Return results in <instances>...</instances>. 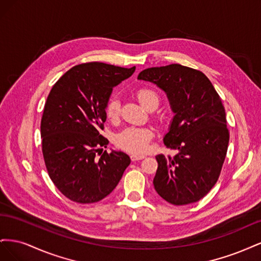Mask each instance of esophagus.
Returning a JSON list of instances; mask_svg holds the SVG:
<instances>
[{"label": "esophagus", "instance_id": "esophagus-1", "mask_svg": "<svg viewBox=\"0 0 261 261\" xmlns=\"http://www.w3.org/2000/svg\"><path fill=\"white\" fill-rule=\"evenodd\" d=\"M144 158H145V155H143V154H132L130 155L132 161H138V160L144 159Z\"/></svg>", "mask_w": 261, "mask_h": 261}]
</instances>
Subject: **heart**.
<instances>
[{
  "label": "heart",
  "mask_w": 261,
  "mask_h": 261,
  "mask_svg": "<svg viewBox=\"0 0 261 261\" xmlns=\"http://www.w3.org/2000/svg\"><path fill=\"white\" fill-rule=\"evenodd\" d=\"M136 96L139 102L146 109L159 105V96L150 88H139L136 90ZM121 102L116 96H112L107 102L106 114L110 120H116L120 115ZM153 136V132L149 127H137V126H128L124 128L115 136V145L125 151L140 154L147 151L149 141Z\"/></svg>",
  "instance_id": "heart-1"
}]
</instances>
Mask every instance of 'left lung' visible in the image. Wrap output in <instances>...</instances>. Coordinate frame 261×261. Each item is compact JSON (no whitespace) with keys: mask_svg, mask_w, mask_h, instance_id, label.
<instances>
[{"mask_svg":"<svg viewBox=\"0 0 261 261\" xmlns=\"http://www.w3.org/2000/svg\"><path fill=\"white\" fill-rule=\"evenodd\" d=\"M138 80L167 93L174 113L163 141L178 152L155 156V192L175 206L200 200L217 183L230 140L222 101L206 75L179 64L144 69Z\"/></svg>","mask_w":261,"mask_h":261,"instance_id":"left-lung-1","label":"left lung"}]
</instances>
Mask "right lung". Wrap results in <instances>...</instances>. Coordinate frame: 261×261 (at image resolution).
<instances>
[{
    "label": "right lung",
    "instance_id": "right-lung-1",
    "mask_svg": "<svg viewBox=\"0 0 261 261\" xmlns=\"http://www.w3.org/2000/svg\"><path fill=\"white\" fill-rule=\"evenodd\" d=\"M135 69L84 63L52 87L41 118L42 153L50 178L68 199L100 201L112 193L129 165V156L122 151L99 152L109 144L100 129L113 88Z\"/></svg>",
    "mask_w": 261,
    "mask_h": 261
}]
</instances>
